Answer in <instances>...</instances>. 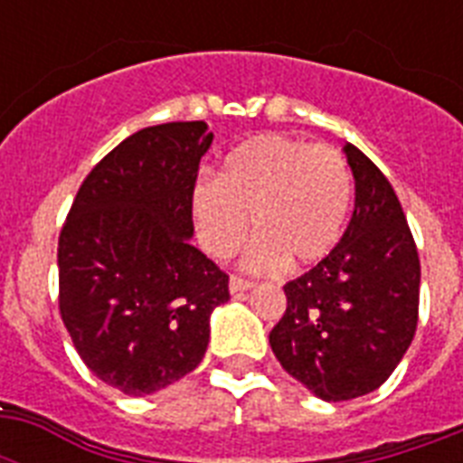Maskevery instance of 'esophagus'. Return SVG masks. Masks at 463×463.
I'll use <instances>...</instances> for the list:
<instances>
[{"mask_svg": "<svg viewBox=\"0 0 463 463\" xmlns=\"http://www.w3.org/2000/svg\"><path fill=\"white\" fill-rule=\"evenodd\" d=\"M231 293L232 296H240V293H245V290L254 288V283L252 281H247V279H240V276H231Z\"/></svg>", "mask_w": 463, "mask_h": 463, "instance_id": "1", "label": "esophagus"}]
</instances>
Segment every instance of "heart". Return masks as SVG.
Listing matches in <instances>:
<instances>
[{
  "label": "heart",
  "mask_w": 463,
  "mask_h": 463,
  "mask_svg": "<svg viewBox=\"0 0 463 463\" xmlns=\"http://www.w3.org/2000/svg\"><path fill=\"white\" fill-rule=\"evenodd\" d=\"M351 202V167L336 148L260 134L225 156L218 180H196L192 218L203 250L228 260L252 216L260 238L247 267L271 271L286 260L300 267L324 260L344 235Z\"/></svg>",
  "instance_id": "heart-1"
}]
</instances>
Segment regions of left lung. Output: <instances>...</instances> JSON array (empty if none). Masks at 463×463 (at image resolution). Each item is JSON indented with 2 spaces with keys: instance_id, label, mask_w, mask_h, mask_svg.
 I'll use <instances>...</instances> for the list:
<instances>
[{
  "instance_id": "1",
  "label": "left lung",
  "mask_w": 463,
  "mask_h": 463,
  "mask_svg": "<svg viewBox=\"0 0 463 463\" xmlns=\"http://www.w3.org/2000/svg\"><path fill=\"white\" fill-rule=\"evenodd\" d=\"M355 209L344 238L315 269L283 286L288 307L271 351L324 402H348L387 382L418 326L420 260L394 189L353 144Z\"/></svg>"
}]
</instances>
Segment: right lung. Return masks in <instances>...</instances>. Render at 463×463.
I'll list each match as a JSON object with an SVG mask.
<instances>
[{"label": "right lung", "instance_id": "obj_1", "mask_svg": "<svg viewBox=\"0 0 463 463\" xmlns=\"http://www.w3.org/2000/svg\"><path fill=\"white\" fill-rule=\"evenodd\" d=\"M213 134L167 122L127 137L79 187L61 225L60 315L90 373L129 396L202 363L228 276L189 238L192 189Z\"/></svg>", "mask_w": 463, "mask_h": 463}]
</instances>
